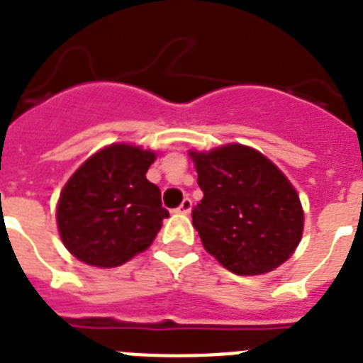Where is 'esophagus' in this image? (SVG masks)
I'll return each mask as SVG.
<instances>
[{
  "label": "esophagus",
  "mask_w": 363,
  "mask_h": 363,
  "mask_svg": "<svg viewBox=\"0 0 363 363\" xmlns=\"http://www.w3.org/2000/svg\"><path fill=\"white\" fill-rule=\"evenodd\" d=\"M190 210H191V199L190 197H184L181 206L177 208V212H181V214H190Z\"/></svg>",
  "instance_id": "esophagus-1"
}]
</instances>
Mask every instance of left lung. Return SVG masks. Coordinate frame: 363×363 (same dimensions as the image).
Returning <instances> with one entry per match:
<instances>
[{"label": "left lung", "instance_id": "8db88e82", "mask_svg": "<svg viewBox=\"0 0 363 363\" xmlns=\"http://www.w3.org/2000/svg\"><path fill=\"white\" fill-rule=\"evenodd\" d=\"M190 157L203 190L191 210L203 247L236 275H262L284 264L304 225L299 196L284 173L242 144Z\"/></svg>", "mask_w": 363, "mask_h": 363}]
</instances>
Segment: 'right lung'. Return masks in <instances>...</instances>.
Returning <instances> with one entry per match:
<instances>
[{"instance_id":"right-lung-1","label":"right lung","mask_w":363,"mask_h":363,"mask_svg":"<svg viewBox=\"0 0 363 363\" xmlns=\"http://www.w3.org/2000/svg\"><path fill=\"white\" fill-rule=\"evenodd\" d=\"M157 155L112 144L88 158L60 191L62 243L88 266L116 267L145 251L169 216L157 184L145 179Z\"/></svg>"}]
</instances>
